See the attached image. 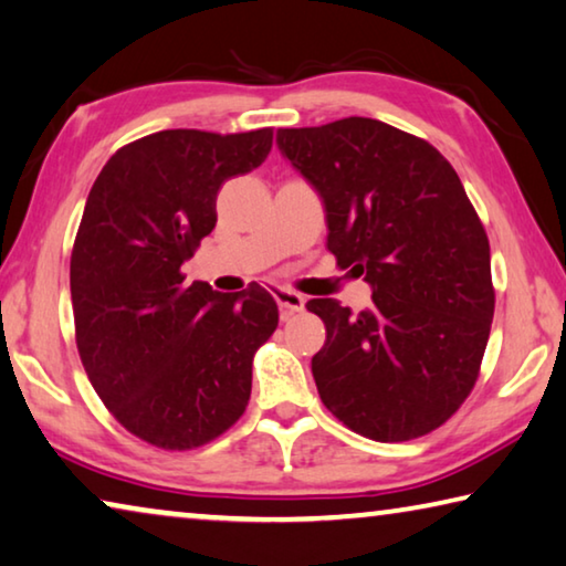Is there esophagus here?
I'll use <instances>...</instances> for the list:
<instances>
[{
  "instance_id": "34e87169",
  "label": "esophagus",
  "mask_w": 566,
  "mask_h": 566,
  "mask_svg": "<svg viewBox=\"0 0 566 566\" xmlns=\"http://www.w3.org/2000/svg\"><path fill=\"white\" fill-rule=\"evenodd\" d=\"M272 297L276 300V304H280L282 319H290L292 315H297V312L304 310V297H302V294L294 292V290H286V286H274Z\"/></svg>"
}]
</instances>
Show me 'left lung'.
<instances>
[{
    "instance_id": "left-lung-1",
    "label": "left lung",
    "mask_w": 566,
    "mask_h": 566,
    "mask_svg": "<svg viewBox=\"0 0 566 566\" xmlns=\"http://www.w3.org/2000/svg\"><path fill=\"white\" fill-rule=\"evenodd\" d=\"M276 146L322 196L337 264L373 286L360 315L307 302L327 329L312 357L322 402L373 441L430 433L476 385L496 302L459 174L428 140L357 115L282 128Z\"/></svg>"
}]
</instances>
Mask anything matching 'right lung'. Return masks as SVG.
I'll list each match as a JSON object with an SVG mask.
<instances>
[{
	"instance_id": "1",
	"label": "right lung",
	"mask_w": 566,
	"mask_h": 566,
	"mask_svg": "<svg viewBox=\"0 0 566 566\" xmlns=\"http://www.w3.org/2000/svg\"><path fill=\"white\" fill-rule=\"evenodd\" d=\"M272 138L150 133L90 188L70 256L77 353L113 418L156 448L188 451L234 426L254 353L280 325L264 286L221 294L181 272L217 227L221 184L262 166Z\"/></svg>"
}]
</instances>
